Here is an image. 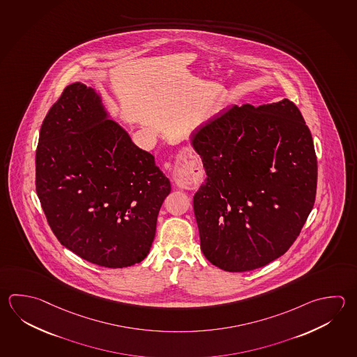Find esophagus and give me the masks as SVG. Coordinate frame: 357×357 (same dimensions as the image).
I'll return each mask as SVG.
<instances>
[{
	"mask_svg": "<svg viewBox=\"0 0 357 357\" xmlns=\"http://www.w3.org/2000/svg\"><path fill=\"white\" fill-rule=\"evenodd\" d=\"M173 179H174L175 185L179 188H189L195 184V176L187 170L184 165L175 167Z\"/></svg>",
	"mask_w": 357,
	"mask_h": 357,
	"instance_id": "1",
	"label": "esophagus"
}]
</instances>
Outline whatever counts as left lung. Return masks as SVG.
Masks as SVG:
<instances>
[{"label":"left lung","mask_w":357,"mask_h":357,"mask_svg":"<svg viewBox=\"0 0 357 357\" xmlns=\"http://www.w3.org/2000/svg\"><path fill=\"white\" fill-rule=\"evenodd\" d=\"M190 145L207 174L193 208L209 263L243 273L285 254L316 199V151L296 105H235L193 132Z\"/></svg>","instance_id":"obj_1"}]
</instances>
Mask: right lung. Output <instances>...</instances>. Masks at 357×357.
<instances>
[{
  "label": "right lung",
  "mask_w": 357,
  "mask_h": 357,
  "mask_svg": "<svg viewBox=\"0 0 357 357\" xmlns=\"http://www.w3.org/2000/svg\"><path fill=\"white\" fill-rule=\"evenodd\" d=\"M35 167L41 207L63 246L112 269L148 256L170 182L94 88L77 82L63 91L41 125Z\"/></svg>",
  "instance_id": "obj_1"
}]
</instances>
